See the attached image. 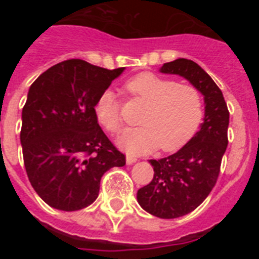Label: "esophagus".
<instances>
[{
	"label": "esophagus",
	"mask_w": 259,
	"mask_h": 259,
	"mask_svg": "<svg viewBox=\"0 0 259 259\" xmlns=\"http://www.w3.org/2000/svg\"><path fill=\"white\" fill-rule=\"evenodd\" d=\"M136 161H137V158L134 157V155H127V158H125V162H127V164H132V163H135Z\"/></svg>",
	"instance_id": "esophagus-1"
}]
</instances>
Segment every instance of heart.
<instances>
[{
	"instance_id": "b5f03b06",
	"label": "heart",
	"mask_w": 259,
	"mask_h": 259,
	"mask_svg": "<svg viewBox=\"0 0 259 259\" xmlns=\"http://www.w3.org/2000/svg\"><path fill=\"white\" fill-rule=\"evenodd\" d=\"M123 89L132 98L146 105L140 116V127L128 128L119 137V146L131 154H143L159 148L175 152L198 131L203 118V100L200 91L154 72H141L128 79ZM97 122L116 135L122 128L120 102L106 89L93 106Z\"/></svg>"
}]
</instances>
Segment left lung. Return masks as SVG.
I'll list each match as a JSON object with an SVG mask.
<instances>
[{
    "label": "left lung",
    "mask_w": 259,
    "mask_h": 259,
    "mask_svg": "<svg viewBox=\"0 0 259 259\" xmlns=\"http://www.w3.org/2000/svg\"><path fill=\"white\" fill-rule=\"evenodd\" d=\"M161 72L185 77L205 100L200 131L175 154L150 159L153 180L137 191V201L145 211L174 219L193 211L214 188L228 145L230 111L219 87L196 62L175 59L164 63Z\"/></svg>",
    "instance_id": "left-lung-1"
}]
</instances>
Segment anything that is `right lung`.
Masks as SVG:
<instances>
[{"label": "right lung", "mask_w": 259, "mask_h": 259, "mask_svg": "<svg viewBox=\"0 0 259 259\" xmlns=\"http://www.w3.org/2000/svg\"><path fill=\"white\" fill-rule=\"evenodd\" d=\"M123 70L67 59L29 87L22 111L23 159L29 183L49 206L63 211L89 206L102 175L125 164L93 111L98 96Z\"/></svg>", "instance_id": "1"}]
</instances>
